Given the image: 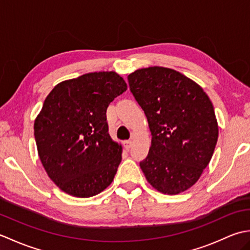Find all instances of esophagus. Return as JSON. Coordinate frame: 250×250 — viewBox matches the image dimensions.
<instances>
[{
	"label": "esophagus",
	"instance_id": "1",
	"mask_svg": "<svg viewBox=\"0 0 250 250\" xmlns=\"http://www.w3.org/2000/svg\"><path fill=\"white\" fill-rule=\"evenodd\" d=\"M124 145H125V149H130V148L132 147V141H125L124 142Z\"/></svg>",
	"mask_w": 250,
	"mask_h": 250
}]
</instances>
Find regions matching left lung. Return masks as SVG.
I'll use <instances>...</instances> for the list:
<instances>
[{
	"mask_svg": "<svg viewBox=\"0 0 250 250\" xmlns=\"http://www.w3.org/2000/svg\"><path fill=\"white\" fill-rule=\"evenodd\" d=\"M128 81L152 136L142 171L160 192H184L213 157L218 140L214 106L198 83L172 68H141Z\"/></svg>",
	"mask_w": 250,
	"mask_h": 250,
	"instance_id": "8db88e82",
	"label": "left lung"
}]
</instances>
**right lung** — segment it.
Wrapping results in <instances>:
<instances>
[{"label":"right lung","instance_id":"right-lung-1","mask_svg":"<svg viewBox=\"0 0 250 250\" xmlns=\"http://www.w3.org/2000/svg\"><path fill=\"white\" fill-rule=\"evenodd\" d=\"M115 72L88 73L51 90L34 121L39 157L65 193L90 198L114 180L122 147L108 134L106 109L126 90Z\"/></svg>","mask_w":250,"mask_h":250}]
</instances>
